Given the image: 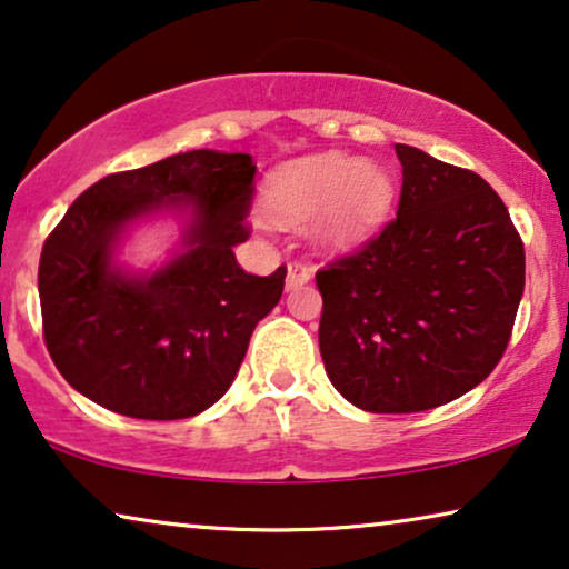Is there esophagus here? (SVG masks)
Masks as SVG:
<instances>
[{"instance_id":"esophagus-1","label":"esophagus","mask_w":569,"mask_h":569,"mask_svg":"<svg viewBox=\"0 0 569 569\" xmlns=\"http://www.w3.org/2000/svg\"><path fill=\"white\" fill-rule=\"evenodd\" d=\"M310 277H313V271H310L308 263L302 261L287 263V290H298V287L308 284Z\"/></svg>"}]
</instances>
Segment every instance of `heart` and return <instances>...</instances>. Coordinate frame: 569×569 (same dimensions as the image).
Returning <instances> with one entry per match:
<instances>
[{"label":"heart","instance_id":"obj_1","mask_svg":"<svg viewBox=\"0 0 569 569\" xmlns=\"http://www.w3.org/2000/svg\"><path fill=\"white\" fill-rule=\"evenodd\" d=\"M267 207L282 220L318 212L316 236L326 246L352 248L383 224L393 204V178L372 160L341 152L287 162L267 181Z\"/></svg>","mask_w":569,"mask_h":569}]
</instances>
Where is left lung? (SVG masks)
<instances>
[{"mask_svg":"<svg viewBox=\"0 0 569 569\" xmlns=\"http://www.w3.org/2000/svg\"><path fill=\"white\" fill-rule=\"evenodd\" d=\"M399 212L316 271L318 345L337 391L372 415L442 407L508 349L526 251L508 207L473 170L409 144Z\"/></svg>","mask_w":569,"mask_h":569,"instance_id":"obj_1","label":"left lung"}]
</instances>
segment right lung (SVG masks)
<instances>
[{"label":"right lung","instance_id":"right-lung-1","mask_svg":"<svg viewBox=\"0 0 569 569\" xmlns=\"http://www.w3.org/2000/svg\"><path fill=\"white\" fill-rule=\"evenodd\" d=\"M251 154L191 150L111 173L74 199L38 263L43 341L72 388L137 419H186L222 399L287 269L256 277L232 246L251 236ZM191 206L183 254L152 278L110 267L118 232L160 206Z\"/></svg>","mask_w":569,"mask_h":569}]
</instances>
